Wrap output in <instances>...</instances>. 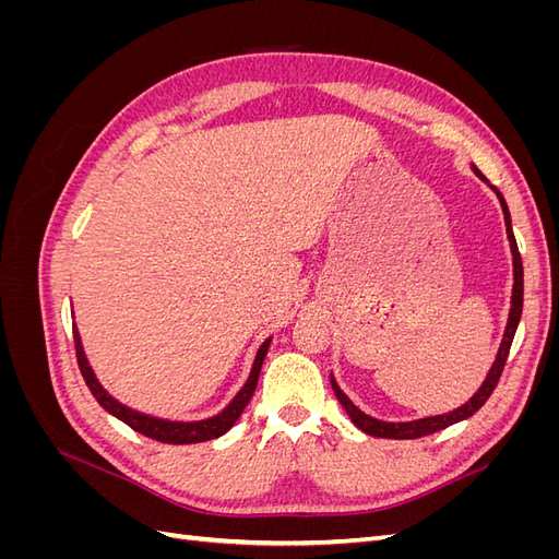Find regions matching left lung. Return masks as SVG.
Here are the masks:
<instances>
[{
  "label": "left lung",
  "mask_w": 559,
  "mask_h": 559,
  "mask_svg": "<svg viewBox=\"0 0 559 559\" xmlns=\"http://www.w3.org/2000/svg\"><path fill=\"white\" fill-rule=\"evenodd\" d=\"M473 175H476L480 181H485L489 189H492L501 202V212H503V222H506V235H509V242H511V253H513V296H511V310H509V321H506V331H503V337H501V345H499V352L495 357V364L492 368L487 370V378L483 380V384L478 386V392L473 394L464 405H460V408H454L450 413H443V415H431V417H421V419H411V421H384V419H378V417H370L366 415L359 405H354L352 399L343 392L341 384L335 382L333 373H331V386L333 392L337 396V401L343 403L345 413L349 415V419L357 425L364 433L368 436H376V438H394V441H413V438H421V436H429V433H436V431H443L452 425H456V421L462 419H468L471 415H476L485 401L492 396L495 386L501 378V370L506 366V359H509V352H511V343H513V335L518 331V324H520V317H522V294H524V280H522V259H520V251H518V242H515V235H513V226H511V212H509V205H506L503 195L499 193V189H495L492 183H489L485 179V175L478 170L476 165H471Z\"/></svg>",
  "instance_id": "obj_1"
}]
</instances>
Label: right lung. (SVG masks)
<instances>
[{"instance_id": "add662e5", "label": "right lung", "mask_w": 559, "mask_h": 559, "mask_svg": "<svg viewBox=\"0 0 559 559\" xmlns=\"http://www.w3.org/2000/svg\"><path fill=\"white\" fill-rule=\"evenodd\" d=\"M270 341H273V337H267V341L259 347L257 357H253L251 373H249L247 382L242 384L240 392L233 396V401L226 405L222 413H216V415L205 417V419L181 421V419H163V417H154V415H146V413H140V411H132V408H128L126 403L114 399L107 392V389L103 386V382L97 380L95 370L88 364L86 352H83L79 329L74 326L76 361H79V368H81V376H83V380H86V384H88V389L93 392V396L97 399V403L103 405V408L109 415H114L116 419L126 421L130 429H134L138 433H144L148 438H154V441L167 443V445H191V443L214 441V438L224 436L235 425V421L240 419V415L247 408V403L253 396V389H257V382H259V376H261V366H263V359H265V354H267Z\"/></svg>"}]
</instances>
